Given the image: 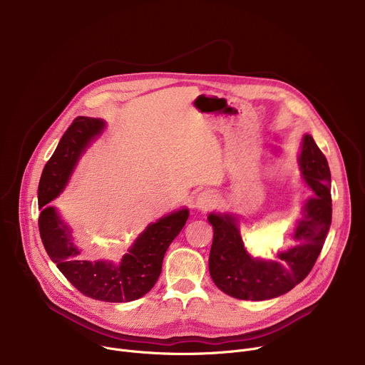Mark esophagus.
<instances>
[{"instance_id":"obj_1","label":"esophagus","mask_w":365,"mask_h":365,"mask_svg":"<svg viewBox=\"0 0 365 365\" xmlns=\"http://www.w3.org/2000/svg\"><path fill=\"white\" fill-rule=\"evenodd\" d=\"M195 205L200 211H210L211 207H214L217 205V195L211 190H203L197 195Z\"/></svg>"}]
</instances>
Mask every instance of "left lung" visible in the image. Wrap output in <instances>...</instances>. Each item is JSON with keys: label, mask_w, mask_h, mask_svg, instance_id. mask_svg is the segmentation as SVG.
I'll list each match as a JSON object with an SVG mask.
<instances>
[{"label": "left lung", "mask_w": 365, "mask_h": 365, "mask_svg": "<svg viewBox=\"0 0 365 365\" xmlns=\"http://www.w3.org/2000/svg\"><path fill=\"white\" fill-rule=\"evenodd\" d=\"M299 166L315 196L306 200L293 234L294 245L277 254V262L252 258L244 248L237 220L210 214L214 228L210 273L224 293L241 300H267L299 284L315 266L332 220L331 172L328 160L312 135H304Z\"/></svg>", "instance_id": "left-lung-1"}]
</instances>
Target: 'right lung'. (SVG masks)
Here are the masks:
<instances>
[{"instance_id": "add662e5", "label": "right lung", "mask_w": 365, "mask_h": 365, "mask_svg": "<svg viewBox=\"0 0 365 365\" xmlns=\"http://www.w3.org/2000/svg\"><path fill=\"white\" fill-rule=\"evenodd\" d=\"M103 127L106 123L99 118L76 117L63 134L40 178L38 231L51 262L81 293L103 302H131L150 292L158 282L165 252L185 227L189 211L180 210L150 224L120 264L86 259L72 230L48 202L65 189L81 154Z\"/></svg>"}]
</instances>
